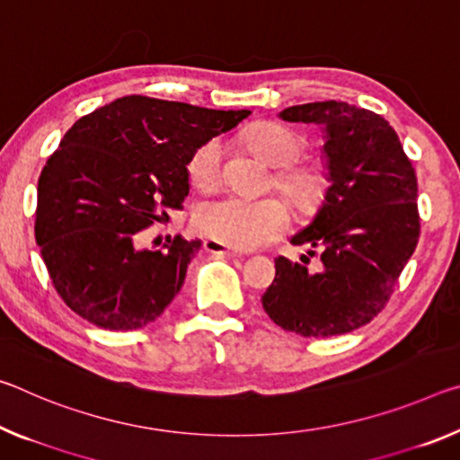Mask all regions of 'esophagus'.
<instances>
[{
	"label": "esophagus",
	"mask_w": 460,
	"mask_h": 460,
	"mask_svg": "<svg viewBox=\"0 0 460 460\" xmlns=\"http://www.w3.org/2000/svg\"><path fill=\"white\" fill-rule=\"evenodd\" d=\"M204 250H207L208 253H213V256H225V258H239V256H242V252L231 250V247L218 243V242H215V239H207V242H204Z\"/></svg>",
	"instance_id": "obj_1"
}]
</instances>
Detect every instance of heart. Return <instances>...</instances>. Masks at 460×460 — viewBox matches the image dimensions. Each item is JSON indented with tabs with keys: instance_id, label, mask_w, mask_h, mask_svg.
<instances>
[{
	"instance_id": "obj_1",
	"label": "heart",
	"mask_w": 460,
	"mask_h": 460,
	"mask_svg": "<svg viewBox=\"0 0 460 460\" xmlns=\"http://www.w3.org/2000/svg\"><path fill=\"white\" fill-rule=\"evenodd\" d=\"M252 147L270 164L284 165L279 172V186L301 207H311L323 196L325 176L319 167L296 165L295 159L305 149V138L293 128L279 122H261L247 133ZM223 141L210 138L192 153L188 162V176L192 184L208 190L221 180ZM196 227L208 239L233 247L252 250L280 237L288 227V210L284 202L268 199H247V196H223L200 207L196 215Z\"/></svg>"
}]
</instances>
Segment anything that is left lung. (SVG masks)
Returning <instances> with one entry per match:
<instances>
[{"mask_svg": "<svg viewBox=\"0 0 460 460\" xmlns=\"http://www.w3.org/2000/svg\"><path fill=\"white\" fill-rule=\"evenodd\" d=\"M288 122L323 128L327 186L322 207L293 245L322 247V270L276 258L261 307L276 325L303 338H330L367 325L387 305L418 245V180L383 116L348 102L284 108ZM313 252H309L311 256Z\"/></svg>", "mask_w": 460, "mask_h": 460, "instance_id": "obj_1", "label": "left lung"}]
</instances>
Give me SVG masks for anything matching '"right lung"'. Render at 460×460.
Listing matches in <instances>:
<instances>
[{
	"label": "right lung",
	"mask_w": 460,
	"mask_h": 460,
	"mask_svg": "<svg viewBox=\"0 0 460 460\" xmlns=\"http://www.w3.org/2000/svg\"><path fill=\"white\" fill-rule=\"evenodd\" d=\"M247 116L125 96L65 133L39 178L34 235L71 311L112 332L162 315L202 243L178 235L165 250H138L137 233L159 221L157 207L181 208L192 153Z\"/></svg>",
	"instance_id": "right-lung-1"
}]
</instances>
